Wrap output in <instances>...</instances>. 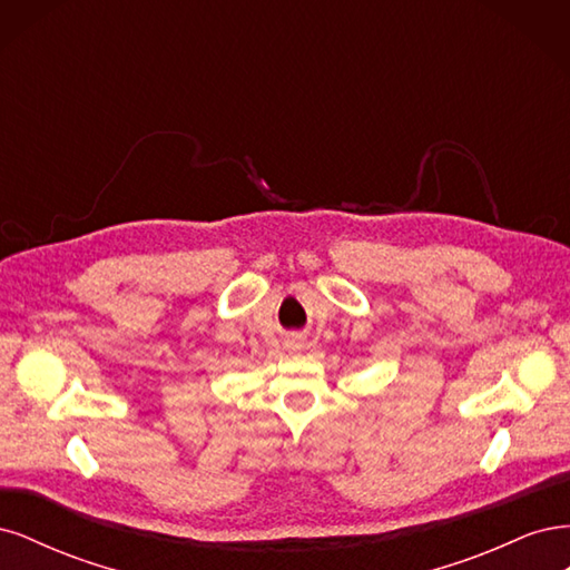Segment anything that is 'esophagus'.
I'll list each match as a JSON object with an SVG mask.
<instances>
[{"mask_svg":"<svg viewBox=\"0 0 570 570\" xmlns=\"http://www.w3.org/2000/svg\"><path fill=\"white\" fill-rule=\"evenodd\" d=\"M304 347H306L304 340H289V342H287V350H289V352H302Z\"/></svg>","mask_w":570,"mask_h":570,"instance_id":"1","label":"esophagus"}]
</instances>
